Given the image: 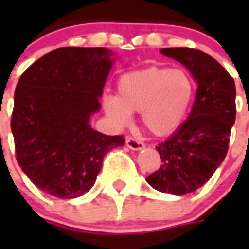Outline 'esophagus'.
<instances>
[{
	"instance_id": "1",
	"label": "esophagus",
	"mask_w": 249,
	"mask_h": 249,
	"mask_svg": "<svg viewBox=\"0 0 249 249\" xmlns=\"http://www.w3.org/2000/svg\"><path fill=\"white\" fill-rule=\"evenodd\" d=\"M125 144H126V146H128L129 149H132V151H141V149L145 148V144H144L142 141L136 140L133 137H126Z\"/></svg>"
}]
</instances>
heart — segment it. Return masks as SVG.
Returning <instances> with one entry per match:
<instances>
[{"instance_id":"b5f03b06","label":"heart","mask_w":249,"mask_h":249,"mask_svg":"<svg viewBox=\"0 0 249 249\" xmlns=\"http://www.w3.org/2000/svg\"><path fill=\"white\" fill-rule=\"evenodd\" d=\"M195 97V82L184 69L148 66L117 80V96L105 94L103 108L114 123L124 125L140 112L146 129L167 136L187 119Z\"/></svg>"}]
</instances>
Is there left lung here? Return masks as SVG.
<instances>
[{"instance_id": "left-lung-1", "label": "left lung", "mask_w": 249, "mask_h": 249, "mask_svg": "<svg viewBox=\"0 0 249 249\" xmlns=\"http://www.w3.org/2000/svg\"><path fill=\"white\" fill-rule=\"evenodd\" d=\"M160 52L188 68L197 89L189 117L156 146L161 165L146 181L160 192L185 195L203 187L227 156L236 119L235 81L201 51L162 48Z\"/></svg>"}]
</instances>
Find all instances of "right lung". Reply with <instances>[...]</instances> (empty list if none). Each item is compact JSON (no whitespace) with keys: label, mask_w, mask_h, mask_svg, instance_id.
I'll use <instances>...</instances> for the list:
<instances>
[{"label":"right lung","mask_w":249,"mask_h":249,"mask_svg":"<svg viewBox=\"0 0 249 249\" xmlns=\"http://www.w3.org/2000/svg\"><path fill=\"white\" fill-rule=\"evenodd\" d=\"M114 58L105 48H58L19 77L12 133L17 162L36 187L58 198H76L96 181L105 155L123 136L92 129L90 116Z\"/></svg>","instance_id":"add662e5"}]
</instances>
